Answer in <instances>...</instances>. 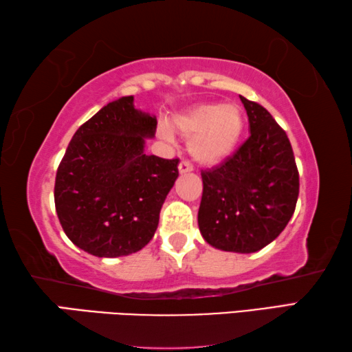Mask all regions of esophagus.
<instances>
[{"label": "esophagus", "mask_w": 352, "mask_h": 352, "mask_svg": "<svg viewBox=\"0 0 352 352\" xmlns=\"http://www.w3.org/2000/svg\"><path fill=\"white\" fill-rule=\"evenodd\" d=\"M192 169H194V166L189 162H186V160L178 164V170H180V174H186V172H190Z\"/></svg>", "instance_id": "34e87169"}]
</instances>
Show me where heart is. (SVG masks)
<instances>
[{"label":"heart","instance_id":"1","mask_svg":"<svg viewBox=\"0 0 352 352\" xmlns=\"http://www.w3.org/2000/svg\"><path fill=\"white\" fill-rule=\"evenodd\" d=\"M174 129L189 140V152L204 164L220 163L231 153L243 132L237 104H199L174 119ZM170 136L168 129H163Z\"/></svg>","mask_w":352,"mask_h":352}]
</instances>
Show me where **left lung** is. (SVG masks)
<instances>
[{
    "label": "left lung",
    "mask_w": 352,
    "mask_h": 352,
    "mask_svg": "<svg viewBox=\"0 0 352 352\" xmlns=\"http://www.w3.org/2000/svg\"><path fill=\"white\" fill-rule=\"evenodd\" d=\"M241 100L250 136L219 166L201 170L199 228L214 248L254 253L275 241L294 216L300 175L284 130L264 107Z\"/></svg>",
    "instance_id": "left-lung-1"
}]
</instances>
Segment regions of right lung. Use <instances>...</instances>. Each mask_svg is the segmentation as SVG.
Instances as JSON below:
<instances>
[{
	"mask_svg": "<svg viewBox=\"0 0 352 352\" xmlns=\"http://www.w3.org/2000/svg\"><path fill=\"white\" fill-rule=\"evenodd\" d=\"M157 118L124 96L102 107L69 141L54 186L56 211L68 239L98 258L140 252L155 234L178 158L144 152Z\"/></svg>",
	"mask_w": 352,
	"mask_h": 352,
	"instance_id": "obj_1",
	"label": "right lung"
}]
</instances>
